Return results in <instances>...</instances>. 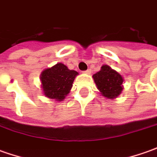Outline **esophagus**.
<instances>
[{"label": "esophagus", "mask_w": 157, "mask_h": 157, "mask_svg": "<svg viewBox=\"0 0 157 157\" xmlns=\"http://www.w3.org/2000/svg\"><path fill=\"white\" fill-rule=\"evenodd\" d=\"M82 73H84V74H90V73H91V71H90V69H87V70H85V71H83Z\"/></svg>", "instance_id": "esophagus-1"}]
</instances>
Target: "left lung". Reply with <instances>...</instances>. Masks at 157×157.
I'll use <instances>...</instances> for the list:
<instances>
[{"label": "left lung", "instance_id": "8db88e82", "mask_svg": "<svg viewBox=\"0 0 157 157\" xmlns=\"http://www.w3.org/2000/svg\"><path fill=\"white\" fill-rule=\"evenodd\" d=\"M93 78L97 89L103 96L114 99L121 94L123 79L120 74L113 70L109 66H101V69L93 75Z\"/></svg>", "mask_w": 157, "mask_h": 157}]
</instances>
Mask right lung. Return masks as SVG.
I'll use <instances>...</instances> for the list:
<instances>
[{"instance_id": "1", "label": "right lung", "mask_w": 157, "mask_h": 157, "mask_svg": "<svg viewBox=\"0 0 157 157\" xmlns=\"http://www.w3.org/2000/svg\"><path fill=\"white\" fill-rule=\"evenodd\" d=\"M77 75L76 71L69 70L63 63H57L54 67L45 69L41 76L45 95L56 101H62L69 93Z\"/></svg>"}]
</instances>
